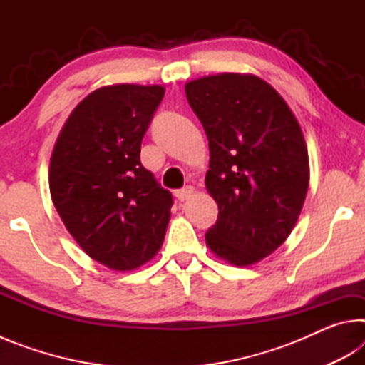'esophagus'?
<instances>
[{"instance_id":"34e87169","label":"esophagus","mask_w":365,"mask_h":365,"mask_svg":"<svg viewBox=\"0 0 365 365\" xmlns=\"http://www.w3.org/2000/svg\"><path fill=\"white\" fill-rule=\"evenodd\" d=\"M193 195H195V188L191 187V185H187V187H183L182 190H177V193H175L178 201H187Z\"/></svg>"}]
</instances>
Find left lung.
Returning <instances> with one entry per match:
<instances>
[{
    "mask_svg": "<svg viewBox=\"0 0 365 365\" xmlns=\"http://www.w3.org/2000/svg\"><path fill=\"white\" fill-rule=\"evenodd\" d=\"M185 93L209 140L205 182L219 206L206 245L237 267L256 264L298 222L309 188L304 135L279 91L252 73L191 80Z\"/></svg>",
    "mask_w": 365,
    "mask_h": 365,
    "instance_id": "8db88e82",
    "label": "left lung"
}]
</instances>
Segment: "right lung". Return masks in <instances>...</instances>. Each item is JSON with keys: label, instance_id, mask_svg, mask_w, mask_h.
Instances as JSON below:
<instances>
[{"label": "right lung", "instance_id": "right-lung-1", "mask_svg": "<svg viewBox=\"0 0 365 365\" xmlns=\"http://www.w3.org/2000/svg\"><path fill=\"white\" fill-rule=\"evenodd\" d=\"M160 85L101 86L61 128L49 163V193L61 220L86 255L119 272L158 255L172 195L140 163V148Z\"/></svg>", "mask_w": 365, "mask_h": 365}]
</instances>
